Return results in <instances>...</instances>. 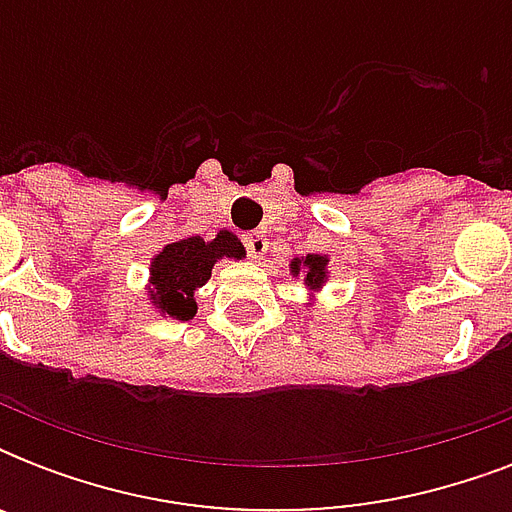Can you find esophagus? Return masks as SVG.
Returning <instances> with one entry per match:
<instances>
[{
	"mask_svg": "<svg viewBox=\"0 0 512 512\" xmlns=\"http://www.w3.org/2000/svg\"><path fill=\"white\" fill-rule=\"evenodd\" d=\"M244 247H247V255L252 260H260L265 255V249H268V239H265L263 233H247L244 236Z\"/></svg>",
	"mask_w": 512,
	"mask_h": 512,
	"instance_id": "1",
	"label": "esophagus"
}]
</instances>
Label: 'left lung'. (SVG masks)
<instances>
[{"label": "left lung", "mask_w": 512, "mask_h": 512, "mask_svg": "<svg viewBox=\"0 0 512 512\" xmlns=\"http://www.w3.org/2000/svg\"><path fill=\"white\" fill-rule=\"evenodd\" d=\"M305 268H308V276H305V284H311V287H319L321 281H324V271H327V257L319 255H308L305 257ZM292 271H300V260L292 263Z\"/></svg>", "instance_id": "1"}]
</instances>
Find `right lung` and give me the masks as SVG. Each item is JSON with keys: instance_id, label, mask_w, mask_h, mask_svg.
Segmentation results:
<instances>
[{"instance_id": "obj_1", "label": "right lung", "mask_w": 512, "mask_h": 512, "mask_svg": "<svg viewBox=\"0 0 512 512\" xmlns=\"http://www.w3.org/2000/svg\"><path fill=\"white\" fill-rule=\"evenodd\" d=\"M220 257H236V260L244 257V247L233 233L220 231L212 241L191 236L167 244L151 265V284H154L151 297L162 313L177 321L193 319L196 313L193 292L209 279L212 265Z\"/></svg>"}]
</instances>
